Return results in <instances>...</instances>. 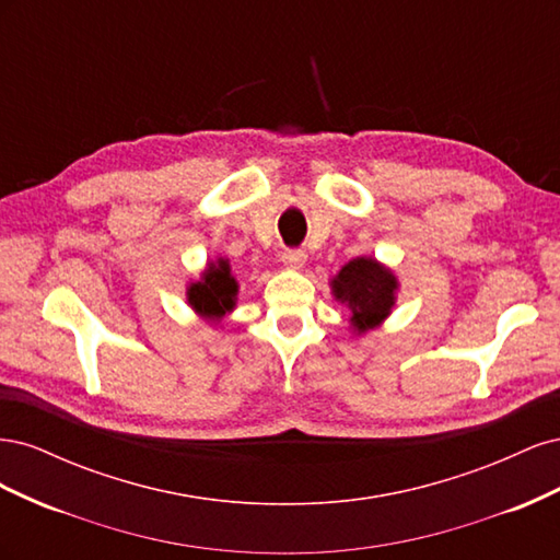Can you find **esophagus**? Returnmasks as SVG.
Returning a JSON list of instances; mask_svg holds the SVG:
<instances>
[{"mask_svg":"<svg viewBox=\"0 0 560 560\" xmlns=\"http://www.w3.org/2000/svg\"><path fill=\"white\" fill-rule=\"evenodd\" d=\"M282 264L287 268H301L303 264H306V249H301V247L284 249L282 252Z\"/></svg>","mask_w":560,"mask_h":560,"instance_id":"obj_1","label":"esophagus"}]
</instances>
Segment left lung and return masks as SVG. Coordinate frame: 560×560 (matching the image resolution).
<instances>
[{
  "label": "left lung",
  "mask_w": 560,
  "mask_h": 560,
  "mask_svg": "<svg viewBox=\"0 0 560 560\" xmlns=\"http://www.w3.org/2000/svg\"><path fill=\"white\" fill-rule=\"evenodd\" d=\"M331 284L336 299L348 303L354 327L360 331L376 327L395 303L397 280L374 259H352Z\"/></svg>",
  "instance_id": "8db88e82"
}]
</instances>
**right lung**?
Segmentation results:
<instances>
[{"instance_id":"right-lung-1","label":"right lung","mask_w":560,"mask_h":560,"mask_svg":"<svg viewBox=\"0 0 560 560\" xmlns=\"http://www.w3.org/2000/svg\"><path fill=\"white\" fill-rule=\"evenodd\" d=\"M238 292V284H235L229 264L222 259L212 264L202 282H196L189 287V303L206 317H222L233 308V299Z\"/></svg>"}]
</instances>
